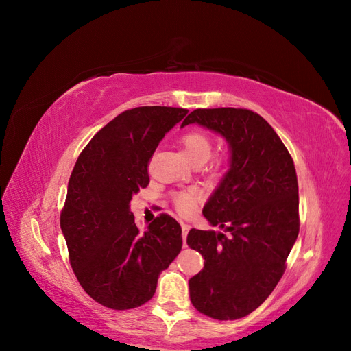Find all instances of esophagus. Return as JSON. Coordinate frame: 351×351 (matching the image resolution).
I'll return each instance as SVG.
<instances>
[{"label": "esophagus", "mask_w": 351, "mask_h": 351, "mask_svg": "<svg viewBox=\"0 0 351 351\" xmlns=\"http://www.w3.org/2000/svg\"><path fill=\"white\" fill-rule=\"evenodd\" d=\"M190 227L187 224H184V222H182V231H183V243H184V247L187 246L186 244V239H187V232H189Z\"/></svg>", "instance_id": "obj_1"}]
</instances>
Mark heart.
<instances>
[{
  "label": "heart",
  "instance_id": "1",
  "mask_svg": "<svg viewBox=\"0 0 351 351\" xmlns=\"http://www.w3.org/2000/svg\"><path fill=\"white\" fill-rule=\"evenodd\" d=\"M180 143H182L183 151L189 158V161L195 165L205 162L208 158H210L212 147H214L212 137L206 132L199 130V129H192L186 132L182 137H180ZM228 161H230V152L221 151L210 158L208 169L212 173H218L227 167ZM199 200H200V195L195 189L183 190V192H178L173 196L174 206L177 208V210L182 212V214H192L196 205L199 204Z\"/></svg>",
  "mask_w": 351,
  "mask_h": 351
}]
</instances>
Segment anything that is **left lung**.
<instances>
[{
  "label": "left lung",
  "mask_w": 351,
  "mask_h": 351,
  "mask_svg": "<svg viewBox=\"0 0 351 351\" xmlns=\"http://www.w3.org/2000/svg\"><path fill=\"white\" fill-rule=\"evenodd\" d=\"M197 123L224 136L230 171L204 215L224 231L192 228L187 244L205 259L190 278V300L218 321L247 316L268 299L299 236V183L293 158L269 123L246 108H197Z\"/></svg>",
  "instance_id": "obj_1"
}]
</instances>
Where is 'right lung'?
Listing matches in <instances>:
<instances>
[{
  "label": "right lung",
  "instance_id": "obj_1",
  "mask_svg": "<svg viewBox=\"0 0 351 351\" xmlns=\"http://www.w3.org/2000/svg\"><path fill=\"white\" fill-rule=\"evenodd\" d=\"M187 112L137 107L119 114L84 146L71 171L60 215L70 265L83 290L110 309L151 300L159 274L182 250V227L173 217L159 214L141 230L129 205L149 184L158 143Z\"/></svg>",
  "mask_w": 351,
  "mask_h": 351
}]
</instances>
